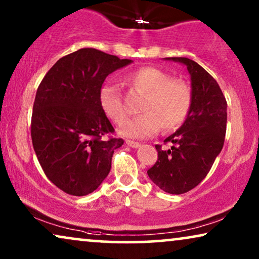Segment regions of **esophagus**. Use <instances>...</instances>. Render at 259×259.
<instances>
[{"mask_svg": "<svg viewBox=\"0 0 259 259\" xmlns=\"http://www.w3.org/2000/svg\"><path fill=\"white\" fill-rule=\"evenodd\" d=\"M126 144L128 145L130 147H133V148H138L140 146L139 143H137V141H133V140H126Z\"/></svg>", "mask_w": 259, "mask_h": 259, "instance_id": "1", "label": "esophagus"}]
</instances>
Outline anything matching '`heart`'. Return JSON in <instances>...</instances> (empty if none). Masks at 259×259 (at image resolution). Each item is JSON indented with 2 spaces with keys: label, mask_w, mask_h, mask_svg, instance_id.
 Instances as JSON below:
<instances>
[{
  "label": "heart",
  "mask_w": 259,
  "mask_h": 259,
  "mask_svg": "<svg viewBox=\"0 0 259 259\" xmlns=\"http://www.w3.org/2000/svg\"><path fill=\"white\" fill-rule=\"evenodd\" d=\"M127 79L146 98L140 107L143 114L125 123L127 111L118 88L104 84L99 91V104L106 116L119 125L124 123L119 128L121 136L141 139L153 136L160 127L165 132L177 130L185 121L192 105V92L186 82L155 67L134 70Z\"/></svg>",
  "instance_id": "1"
}]
</instances>
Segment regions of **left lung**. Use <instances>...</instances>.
Masks as SVG:
<instances>
[{"mask_svg":"<svg viewBox=\"0 0 259 259\" xmlns=\"http://www.w3.org/2000/svg\"><path fill=\"white\" fill-rule=\"evenodd\" d=\"M183 63L191 76L192 105L182 127L166 138L167 151L155 145L158 160L147 171L150 179L165 192H189L203 180L224 145L228 104L213 77L187 58H166Z\"/></svg>","mask_w":259,"mask_h":259,"instance_id":"left-lung-1","label":"left lung"}]
</instances>
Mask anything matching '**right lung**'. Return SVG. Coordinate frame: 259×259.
Listing matches in <instances>:
<instances>
[{
  "instance_id": "obj_1",
  "label": "right lung",
  "mask_w": 259,
  "mask_h": 259,
  "mask_svg": "<svg viewBox=\"0 0 259 259\" xmlns=\"http://www.w3.org/2000/svg\"><path fill=\"white\" fill-rule=\"evenodd\" d=\"M133 62L94 48L63 56L37 88L31 140L47 178L63 192L86 196L111 171L123 140L112 138L111 121L99 104V91L114 70Z\"/></svg>"
}]
</instances>
